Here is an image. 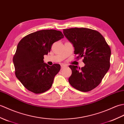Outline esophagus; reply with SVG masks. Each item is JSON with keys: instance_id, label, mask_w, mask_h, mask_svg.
<instances>
[{"instance_id": "esophagus-1", "label": "esophagus", "mask_w": 124, "mask_h": 124, "mask_svg": "<svg viewBox=\"0 0 124 124\" xmlns=\"http://www.w3.org/2000/svg\"><path fill=\"white\" fill-rule=\"evenodd\" d=\"M66 66L65 65H64V64H62V65H61V68H62H62H64Z\"/></svg>"}]
</instances>
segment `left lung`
Returning <instances> with one entry per match:
<instances>
[{
	"label": "left lung",
	"mask_w": 124,
	"mask_h": 124,
	"mask_svg": "<svg viewBox=\"0 0 124 124\" xmlns=\"http://www.w3.org/2000/svg\"><path fill=\"white\" fill-rule=\"evenodd\" d=\"M66 38L73 44L74 54L84 57L81 68L70 65L72 73L70 84L82 92H88L98 86L110 68L111 50L104 37L92 29L71 28L63 30Z\"/></svg>",
	"instance_id": "8db88e82"
}]
</instances>
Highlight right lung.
Masks as SVG:
<instances>
[{"label": "right lung", "mask_w": 124, "mask_h": 124, "mask_svg": "<svg viewBox=\"0 0 124 124\" xmlns=\"http://www.w3.org/2000/svg\"><path fill=\"white\" fill-rule=\"evenodd\" d=\"M62 32L43 30L32 33L19 42L13 57L15 75L26 89L36 94L50 89L59 64L52 66L44 62V55L50 53L53 44L62 39Z\"/></svg>", "instance_id": "obj_1"}]
</instances>
